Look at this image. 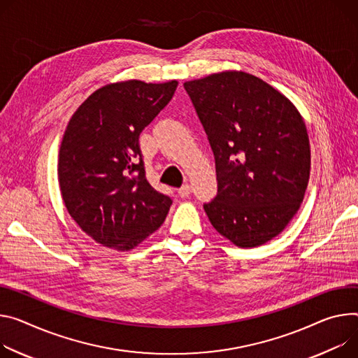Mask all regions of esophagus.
I'll return each mask as SVG.
<instances>
[{
	"label": "esophagus",
	"instance_id": "34e87169",
	"mask_svg": "<svg viewBox=\"0 0 358 358\" xmlns=\"http://www.w3.org/2000/svg\"><path fill=\"white\" fill-rule=\"evenodd\" d=\"M177 192H178L180 197L185 199V197H188L189 194H191V185H189V184H184L181 188H178Z\"/></svg>",
	"mask_w": 358,
	"mask_h": 358
}]
</instances>
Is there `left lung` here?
Here are the masks:
<instances>
[{"label": "left lung", "mask_w": 358, "mask_h": 358, "mask_svg": "<svg viewBox=\"0 0 358 358\" xmlns=\"http://www.w3.org/2000/svg\"><path fill=\"white\" fill-rule=\"evenodd\" d=\"M215 157L217 197L204 204L218 234L240 248L277 237L299 211L311 152L306 122L277 88L244 71L184 83Z\"/></svg>", "instance_id": "obj_1"}]
</instances>
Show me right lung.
<instances>
[{
  "mask_svg": "<svg viewBox=\"0 0 358 358\" xmlns=\"http://www.w3.org/2000/svg\"><path fill=\"white\" fill-rule=\"evenodd\" d=\"M177 85L111 83L70 118L58 151V185L69 214L95 243L129 251L164 222L171 199L148 182L138 137Z\"/></svg>",
  "mask_w": 358,
  "mask_h": 358,
  "instance_id": "obj_1",
  "label": "right lung"
}]
</instances>
